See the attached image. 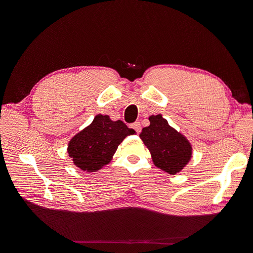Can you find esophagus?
Wrapping results in <instances>:
<instances>
[{
  "label": "esophagus",
  "instance_id": "esophagus-1",
  "mask_svg": "<svg viewBox=\"0 0 253 253\" xmlns=\"http://www.w3.org/2000/svg\"><path fill=\"white\" fill-rule=\"evenodd\" d=\"M131 127L133 128L135 131H136V133L137 134H139L140 133V131H141V124L139 123V122H135V123H133L131 125Z\"/></svg>",
  "mask_w": 253,
  "mask_h": 253
}]
</instances>
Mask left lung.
Masks as SVG:
<instances>
[{
	"mask_svg": "<svg viewBox=\"0 0 253 253\" xmlns=\"http://www.w3.org/2000/svg\"><path fill=\"white\" fill-rule=\"evenodd\" d=\"M150 126L142 128L139 137L151 152L154 164L175 174L190 161L192 147L176 130L168 125L161 115L149 118Z\"/></svg>",
	"mask_w": 253,
	"mask_h": 253,
	"instance_id": "obj_1",
	"label": "left lung"
}]
</instances>
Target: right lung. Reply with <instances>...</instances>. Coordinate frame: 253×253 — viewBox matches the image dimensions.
Listing matches in <instances>:
<instances>
[{
  "mask_svg": "<svg viewBox=\"0 0 253 253\" xmlns=\"http://www.w3.org/2000/svg\"><path fill=\"white\" fill-rule=\"evenodd\" d=\"M135 131L122 121H112L109 116L97 115L93 122L69 143V155L84 171H96L108 164L118 145Z\"/></svg>",
  "mask_w": 253,
  "mask_h": 253,
  "instance_id": "right-lung-1",
  "label": "right lung"
}]
</instances>
